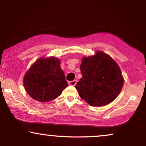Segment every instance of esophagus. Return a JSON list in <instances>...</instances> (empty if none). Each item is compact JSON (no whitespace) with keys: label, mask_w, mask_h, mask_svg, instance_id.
<instances>
[{"label":"esophagus","mask_w":146,"mask_h":146,"mask_svg":"<svg viewBox=\"0 0 146 146\" xmlns=\"http://www.w3.org/2000/svg\"><path fill=\"white\" fill-rule=\"evenodd\" d=\"M76 84H77L76 80H73V81H71L68 82V84H69L70 86H75Z\"/></svg>","instance_id":"1"}]
</instances>
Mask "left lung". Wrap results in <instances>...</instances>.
Returning a JSON list of instances; mask_svg holds the SVG:
<instances>
[{"mask_svg": "<svg viewBox=\"0 0 146 146\" xmlns=\"http://www.w3.org/2000/svg\"><path fill=\"white\" fill-rule=\"evenodd\" d=\"M82 78L75 88L83 100L92 106H104L116 99L123 86V75L116 62L108 54L97 51L84 57L80 65Z\"/></svg>", "mask_w": 146, "mask_h": 146, "instance_id": "left-lung-1", "label": "left lung"}]
</instances>
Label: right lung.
I'll list each match as a JSON object with an SVG mask.
<instances>
[{
	"label": "right lung",
	"instance_id": "right-lung-1",
	"mask_svg": "<svg viewBox=\"0 0 146 146\" xmlns=\"http://www.w3.org/2000/svg\"><path fill=\"white\" fill-rule=\"evenodd\" d=\"M23 84L29 96L40 102L52 101L68 86L60 60L56 57L37 60L25 74Z\"/></svg>",
	"mask_w": 146,
	"mask_h": 146
}]
</instances>
